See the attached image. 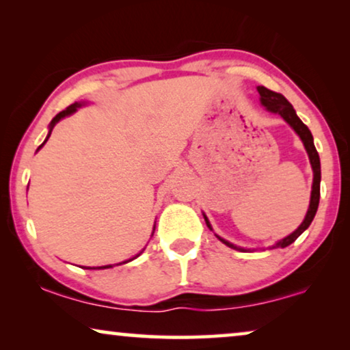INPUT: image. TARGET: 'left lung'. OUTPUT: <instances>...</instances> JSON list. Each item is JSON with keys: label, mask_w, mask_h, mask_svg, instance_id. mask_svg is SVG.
<instances>
[{"label": "left lung", "mask_w": 350, "mask_h": 350, "mask_svg": "<svg viewBox=\"0 0 350 350\" xmlns=\"http://www.w3.org/2000/svg\"><path fill=\"white\" fill-rule=\"evenodd\" d=\"M256 89H258V92H260V100H261L262 107H265L267 111L280 114V116L290 124V127L293 129L296 133H298L301 140H303L306 151H308V154H309L310 165H312V172H314L312 193H310V204H309L308 213H306L304 221L299 224V228L296 229L295 232H291L290 236L282 239V241H279L274 247H272V248H275V247L285 248V247H288L290 243H293L296 239H298L301 234H303L306 229L309 228V224L312 223L315 213H317L319 199H320V157H319L317 150H315V146H314L312 133H310L308 126H306V124L298 118V114H296V111L293 109V107H291V103L288 102V100H286L282 94H277V92H274V90L266 89L265 85H258ZM204 218H205V223H207V226L212 229V226H210L208 219H207V217H205V215H204ZM217 237L224 243V245L231 247V248H234V250L245 252V248H239V247L234 245V243L224 241V239H221L219 236H217Z\"/></svg>", "instance_id": "obj_1"}]
</instances>
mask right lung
<instances>
[{
  "label": "right lung",
  "instance_id": "add662e5",
  "mask_svg": "<svg viewBox=\"0 0 350 350\" xmlns=\"http://www.w3.org/2000/svg\"><path fill=\"white\" fill-rule=\"evenodd\" d=\"M83 105H84V102H76V103H73V105H70V107L68 108H66V109H64V111H60L59 114H57V116L54 118V119H52V121H51V124H49V133H47V137H46V140H44V143L47 142V138H49L51 137V132H52V129H54V126H55V124L57 122H59L60 121V119H64L65 116H70V114H73L75 111H76V109H78L79 107H83ZM44 143H42V145L40 146V148H42V146H44ZM40 148H38V150H40ZM138 255H140V253H138ZM137 255V256H138ZM137 256H133V258H131V260H127V261H124V262H129V261H132V260H135V258ZM124 262H119V265H124ZM108 267H113L111 265H108V266H100V267H85V269H108Z\"/></svg>",
  "mask_w": 350,
  "mask_h": 350
}]
</instances>
